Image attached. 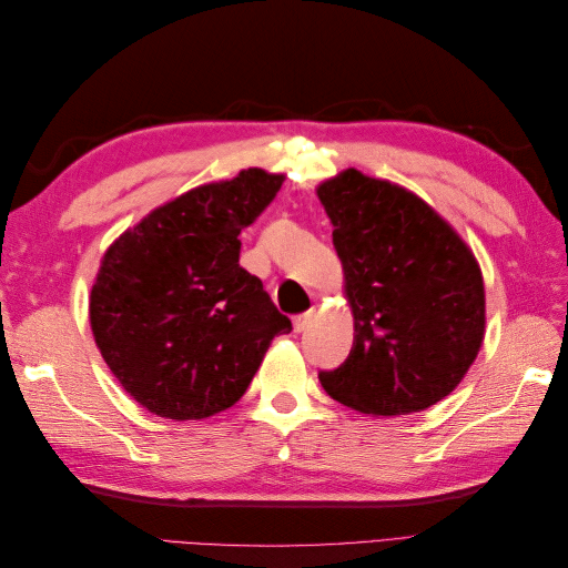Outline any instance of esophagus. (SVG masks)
Returning <instances> with one entry per match:
<instances>
[{
	"label": "esophagus",
	"mask_w": 568,
	"mask_h": 568,
	"mask_svg": "<svg viewBox=\"0 0 568 568\" xmlns=\"http://www.w3.org/2000/svg\"><path fill=\"white\" fill-rule=\"evenodd\" d=\"M313 317H315V311H307V313H303V315H296V317H294V329H296L298 334L305 332L307 326H311Z\"/></svg>",
	"instance_id": "34e87169"
}]
</instances>
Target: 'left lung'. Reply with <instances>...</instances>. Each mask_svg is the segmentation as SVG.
Segmentation results:
<instances>
[{
    "label": "left lung",
    "instance_id": "8db88e82",
    "mask_svg": "<svg viewBox=\"0 0 568 568\" xmlns=\"http://www.w3.org/2000/svg\"><path fill=\"white\" fill-rule=\"evenodd\" d=\"M317 196L355 320L346 363L320 372L324 390L379 417L436 405L484 341L486 291L474 253L419 196L355 168L320 184Z\"/></svg>",
    "mask_w": 568,
    "mask_h": 568
}]
</instances>
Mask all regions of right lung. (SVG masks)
I'll return each instance as SVG.
<instances>
[{
    "label": "right lung",
    "mask_w": 568,
    "mask_h": 568,
    "mask_svg": "<svg viewBox=\"0 0 568 568\" xmlns=\"http://www.w3.org/2000/svg\"><path fill=\"white\" fill-rule=\"evenodd\" d=\"M261 168L192 189L115 239L90 296L106 365L165 419H205L246 393L270 341L291 332L263 282L239 265V234L282 189Z\"/></svg>",
    "instance_id": "add662e5"
}]
</instances>
